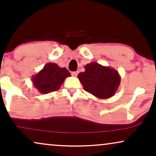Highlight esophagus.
Listing matches in <instances>:
<instances>
[{
  "label": "esophagus",
  "instance_id": "esophagus-1",
  "mask_svg": "<svg viewBox=\"0 0 156 156\" xmlns=\"http://www.w3.org/2000/svg\"><path fill=\"white\" fill-rule=\"evenodd\" d=\"M78 73V71H75V72H72V76H77V75Z\"/></svg>",
  "mask_w": 156,
  "mask_h": 156
}]
</instances>
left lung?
I'll list each match as a JSON object with an SVG mask.
<instances>
[{
	"instance_id": "obj_1",
	"label": "left lung",
	"mask_w": 156,
	"mask_h": 156,
	"mask_svg": "<svg viewBox=\"0 0 156 156\" xmlns=\"http://www.w3.org/2000/svg\"><path fill=\"white\" fill-rule=\"evenodd\" d=\"M84 68L85 71L80 73L78 78L85 90L100 99H108L115 95L121 80L117 70L96 62L88 63Z\"/></svg>"
}]
</instances>
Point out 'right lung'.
I'll return each mask as SVG.
<instances>
[{
  "instance_id": "add662e5",
  "label": "right lung",
  "mask_w": 156,
  "mask_h": 156,
  "mask_svg": "<svg viewBox=\"0 0 156 156\" xmlns=\"http://www.w3.org/2000/svg\"><path fill=\"white\" fill-rule=\"evenodd\" d=\"M71 75L66 68L56 63H48L38 73L33 76L32 82L35 88L42 94H47L61 88L64 80Z\"/></svg>"
}]
</instances>
